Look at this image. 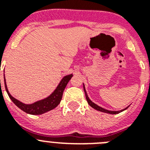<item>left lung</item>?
<instances>
[{"instance_id": "8db88e82", "label": "left lung", "mask_w": 150, "mask_h": 150, "mask_svg": "<svg viewBox=\"0 0 150 150\" xmlns=\"http://www.w3.org/2000/svg\"><path fill=\"white\" fill-rule=\"evenodd\" d=\"M83 88H84V91H85V95H86V100H87V102H88V104H89L90 106H91L92 108H94V109L97 110L98 111H100V112H107V113H110V114H117V113H120V112H122V111H124L125 110H126L127 108H128L129 106H128V107H126V108H125V109L122 110H120V111H110V110H105L104 109V108H102V107H99V106H98L97 104H95V103H93V102L91 101V100H90L89 98H88V95H87L86 91V89H85V86H83Z\"/></svg>"}]
</instances>
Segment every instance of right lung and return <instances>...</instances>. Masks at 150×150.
<instances>
[{"label": "right lung", "instance_id": "right-lung-1", "mask_svg": "<svg viewBox=\"0 0 150 150\" xmlns=\"http://www.w3.org/2000/svg\"><path fill=\"white\" fill-rule=\"evenodd\" d=\"M73 76L72 74L65 76L63 79H62V81L59 84V86H57L56 89L46 98L43 99L41 100H38V101L35 102L34 104H23L17 99L14 98L13 96L10 94L9 91L7 89V86L6 84V80H5L4 76V84H5V88L7 92L8 95L10 97V98L11 99L12 101L17 106V107L23 110L24 112H27L28 114L31 115H40L43 114L44 112H48V111L53 110L54 108L57 107L60 104L61 100L62 98V95H63V91L65 88L66 86L70 81V79ZM1 82V80H0Z\"/></svg>", "mask_w": 150, "mask_h": 150}]
</instances>
